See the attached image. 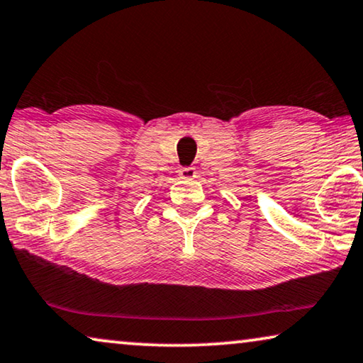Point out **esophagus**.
Masks as SVG:
<instances>
[{
	"label": "esophagus",
	"mask_w": 363,
	"mask_h": 363,
	"mask_svg": "<svg viewBox=\"0 0 363 363\" xmlns=\"http://www.w3.org/2000/svg\"><path fill=\"white\" fill-rule=\"evenodd\" d=\"M178 175L183 180H193V178H196V169L194 167H183V169L178 170Z\"/></svg>",
	"instance_id": "obj_1"
}]
</instances>
